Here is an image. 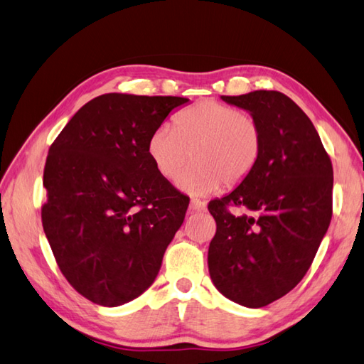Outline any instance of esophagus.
Returning a JSON list of instances; mask_svg holds the SVG:
<instances>
[{"label":"esophagus","instance_id":"esophagus-1","mask_svg":"<svg viewBox=\"0 0 364 364\" xmlns=\"http://www.w3.org/2000/svg\"><path fill=\"white\" fill-rule=\"evenodd\" d=\"M205 203L203 202H200V200H191V203H189V210L191 211H196V213H198V211H203L205 210Z\"/></svg>","mask_w":364,"mask_h":364}]
</instances>
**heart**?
I'll use <instances>...</instances> for the list:
<instances>
[{
  "instance_id": "1",
  "label": "heart",
  "mask_w": 364,
  "mask_h": 364,
  "mask_svg": "<svg viewBox=\"0 0 364 364\" xmlns=\"http://www.w3.org/2000/svg\"><path fill=\"white\" fill-rule=\"evenodd\" d=\"M146 151L164 180L173 181L188 164L180 188L192 196L218 194L254 172L262 154V131L251 115L213 99L178 113L173 127L162 124L148 139Z\"/></svg>"
}]
</instances>
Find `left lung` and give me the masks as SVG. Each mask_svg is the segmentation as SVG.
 Here are the masks:
<instances>
[{"instance_id":"1","label":"left lung","mask_w":364,"mask_h":364,"mask_svg":"<svg viewBox=\"0 0 364 364\" xmlns=\"http://www.w3.org/2000/svg\"><path fill=\"white\" fill-rule=\"evenodd\" d=\"M262 131L254 172L210 202L216 235L208 249L215 287L246 308L279 300L308 273L331 220L333 167L308 115L279 91L220 96ZM227 205H243L235 217Z\"/></svg>"}]
</instances>
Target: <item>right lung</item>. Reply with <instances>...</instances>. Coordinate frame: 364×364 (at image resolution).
Instances as JSON below:
<instances>
[{
	"label": "right lung",
	"instance_id": "right-lung-1",
	"mask_svg": "<svg viewBox=\"0 0 364 364\" xmlns=\"http://www.w3.org/2000/svg\"><path fill=\"white\" fill-rule=\"evenodd\" d=\"M188 97L109 92L85 104L48 149L42 225L78 294L115 308L154 282L189 198L156 172L148 139Z\"/></svg>",
	"mask_w": 364,
	"mask_h": 364
}]
</instances>
